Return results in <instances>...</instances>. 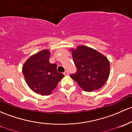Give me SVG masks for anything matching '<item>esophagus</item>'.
Instances as JSON below:
<instances>
[{
    "label": "esophagus",
    "instance_id": "34e87169",
    "mask_svg": "<svg viewBox=\"0 0 132 132\" xmlns=\"http://www.w3.org/2000/svg\"><path fill=\"white\" fill-rule=\"evenodd\" d=\"M64 75L65 76H66V75H69V73L68 71H65L64 73Z\"/></svg>",
    "mask_w": 132,
    "mask_h": 132
}]
</instances>
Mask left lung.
<instances>
[{"mask_svg": "<svg viewBox=\"0 0 132 132\" xmlns=\"http://www.w3.org/2000/svg\"><path fill=\"white\" fill-rule=\"evenodd\" d=\"M77 71L70 77L83 90L92 92L105 85L110 75L108 59L97 51L85 46L71 49Z\"/></svg>", "mask_w": 132, "mask_h": 132, "instance_id": "8db88e82", "label": "left lung"}]
</instances>
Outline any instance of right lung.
Wrapping results in <instances>:
<instances>
[{"label":"right lung","mask_w":132,"mask_h":132,"mask_svg":"<svg viewBox=\"0 0 132 132\" xmlns=\"http://www.w3.org/2000/svg\"><path fill=\"white\" fill-rule=\"evenodd\" d=\"M50 52L44 50L32 55L22 67V73L27 85L40 95H50L56 87L63 73L57 71V64L50 63Z\"/></svg>","instance_id":"1"}]
</instances>
